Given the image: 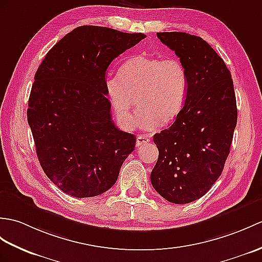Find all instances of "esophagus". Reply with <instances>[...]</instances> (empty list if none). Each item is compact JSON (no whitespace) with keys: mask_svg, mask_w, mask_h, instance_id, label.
<instances>
[{"mask_svg":"<svg viewBox=\"0 0 262 262\" xmlns=\"http://www.w3.org/2000/svg\"><path fill=\"white\" fill-rule=\"evenodd\" d=\"M150 139L147 136H144V135H138L137 136V141H136V146L137 147H141L142 145L148 143Z\"/></svg>","mask_w":262,"mask_h":262,"instance_id":"34e87169","label":"esophagus"}]
</instances>
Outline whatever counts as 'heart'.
<instances>
[{"mask_svg": "<svg viewBox=\"0 0 262 262\" xmlns=\"http://www.w3.org/2000/svg\"><path fill=\"white\" fill-rule=\"evenodd\" d=\"M105 91L115 116L126 129L135 126L136 101L138 126L153 130L168 126L183 111L188 77L179 59L134 56L120 66L118 78L109 77Z\"/></svg>", "mask_w": 262, "mask_h": 262, "instance_id": "b5f03b06", "label": "heart"}]
</instances>
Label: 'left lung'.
<instances>
[{
    "mask_svg": "<svg viewBox=\"0 0 262 262\" xmlns=\"http://www.w3.org/2000/svg\"><path fill=\"white\" fill-rule=\"evenodd\" d=\"M188 77L187 98L174 123L154 135L159 148L151 185L168 202L202 198L221 175L238 119L233 81L226 63L202 38L159 32Z\"/></svg>",
    "mask_w": 262,
    "mask_h": 262,
    "instance_id": "8db88e82",
    "label": "left lung"
}]
</instances>
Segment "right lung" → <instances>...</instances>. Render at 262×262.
<instances>
[{
  "label": "right lung",
  "mask_w": 262,
  "mask_h": 262,
  "mask_svg": "<svg viewBox=\"0 0 262 262\" xmlns=\"http://www.w3.org/2000/svg\"><path fill=\"white\" fill-rule=\"evenodd\" d=\"M145 38L79 27L53 46L36 70L27 113L36 155L48 178L71 196L108 191L135 148V136L114 124L105 81L113 60Z\"/></svg>",
  "instance_id": "obj_1"
}]
</instances>
